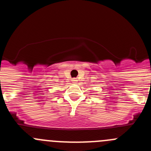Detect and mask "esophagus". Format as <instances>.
Wrapping results in <instances>:
<instances>
[{"instance_id": "1", "label": "esophagus", "mask_w": 151, "mask_h": 151, "mask_svg": "<svg viewBox=\"0 0 151 151\" xmlns=\"http://www.w3.org/2000/svg\"><path fill=\"white\" fill-rule=\"evenodd\" d=\"M71 81H72V83H74V84H76V83H77V80L76 78H74V79H72V80H71Z\"/></svg>"}]
</instances>
